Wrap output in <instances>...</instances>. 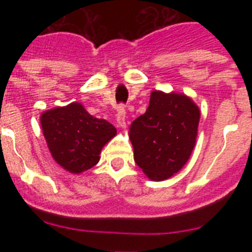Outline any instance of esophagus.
<instances>
[{"label":"esophagus","mask_w":252,"mask_h":252,"mask_svg":"<svg viewBox=\"0 0 252 252\" xmlns=\"http://www.w3.org/2000/svg\"><path fill=\"white\" fill-rule=\"evenodd\" d=\"M116 119H117V125H119L120 127H126V111H125V107L122 106V104H120V106L117 107Z\"/></svg>","instance_id":"esophagus-1"}]
</instances>
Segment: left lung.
<instances>
[{"instance_id":"left-lung-1","label":"left lung","mask_w":252,"mask_h":252,"mask_svg":"<svg viewBox=\"0 0 252 252\" xmlns=\"http://www.w3.org/2000/svg\"><path fill=\"white\" fill-rule=\"evenodd\" d=\"M199 117L187 95L151 93L146 112L130 127L133 159L150 179H168L183 168L194 148Z\"/></svg>"}]
</instances>
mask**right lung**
Instances as JSON below:
<instances>
[{
  "label": "right lung",
  "instance_id": "1",
  "mask_svg": "<svg viewBox=\"0 0 252 252\" xmlns=\"http://www.w3.org/2000/svg\"><path fill=\"white\" fill-rule=\"evenodd\" d=\"M40 121L51 157L74 174L94 166L101 149L116 135L113 125L91 116L77 102L46 111Z\"/></svg>",
  "mask_w": 252,
  "mask_h": 252
}]
</instances>
